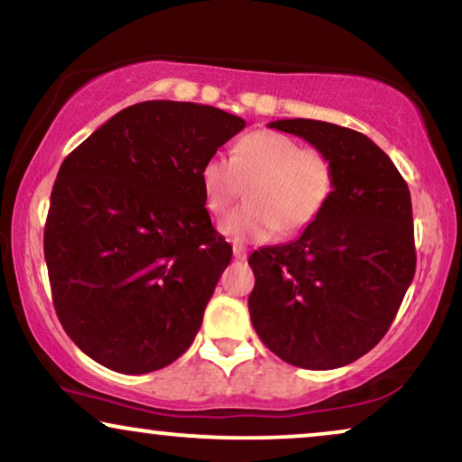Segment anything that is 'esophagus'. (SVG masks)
<instances>
[{
    "label": "esophagus",
    "instance_id": "1",
    "mask_svg": "<svg viewBox=\"0 0 462 462\" xmlns=\"http://www.w3.org/2000/svg\"><path fill=\"white\" fill-rule=\"evenodd\" d=\"M232 254H235V260H247V249L243 245H232Z\"/></svg>",
    "mask_w": 462,
    "mask_h": 462
}]
</instances>
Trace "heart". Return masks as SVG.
I'll use <instances>...</instances> for the list:
<instances>
[{
  "label": "heart",
  "mask_w": 462,
  "mask_h": 462,
  "mask_svg": "<svg viewBox=\"0 0 462 462\" xmlns=\"http://www.w3.org/2000/svg\"><path fill=\"white\" fill-rule=\"evenodd\" d=\"M247 185V202L219 224L221 235L236 243L268 241L274 232L299 235L328 204L335 172L328 157L302 149L282 132L245 134L230 151V160L213 155L200 168L204 207L224 215Z\"/></svg>",
  "instance_id": "b5f03b06"
}]
</instances>
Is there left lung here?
I'll use <instances>...</instances> for the list:
<instances>
[{"label":"left lung","mask_w":462,"mask_h":462,"mask_svg":"<svg viewBox=\"0 0 462 462\" xmlns=\"http://www.w3.org/2000/svg\"><path fill=\"white\" fill-rule=\"evenodd\" d=\"M268 127L328 157L335 188L296 241L251 254V324L290 365L338 369L382 341L416 273L410 188L365 134L313 119Z\"/></svg>","instance_id":"8db88e82"}]
</instances>
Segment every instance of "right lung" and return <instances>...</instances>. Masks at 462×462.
<instances>
[{"label": "right lung", "instance_id": "add662e5", "mask_svg": "<svg viewBox=\"0 0 462 462\" xmlns=\"http://www.w3.org/2000/svg\"><path fill=\"white\" fill-rule=\"evenodd\" d=\"M243 127L202 104L140 102L63 160L44 226L52 305L106 369H163L200 330L232 258L204 208L200 168Z\"/></svg>", "mask_w": 462, "mask_h": 462}]
</instances>
